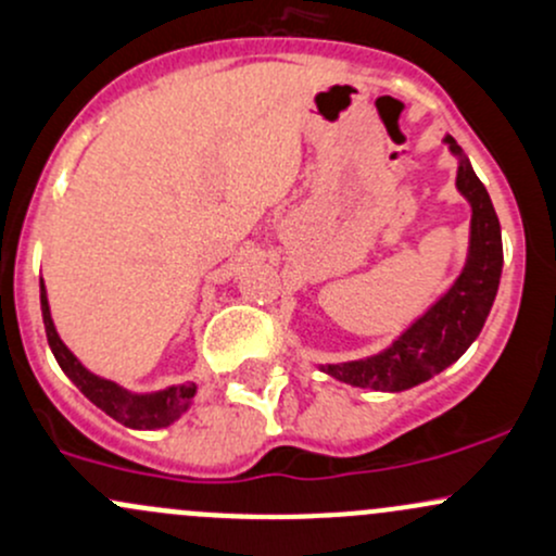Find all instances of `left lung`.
I'll use <instances>...</instances> for the list:
<instances>
[{
  "label": "left lung",
  "instance_id": "8db88e82",
  "mask_svg": "<svg viewBox=\"0 0 556 556\" xmlns=\"http://www.w3.org/2000/svg\"><path fill=\"white\" fill-rule=\"evenodd\" d=\"M445 143L458 156L455 186L471 204V237L464 271L453 288L381 354L323 365V372L338 381L376 391L413 389L453 365L482 332L504 268L501 224L488 189L471 170L464 149L455 143L453 136H445Z\"/></svg>",
  "mask_w": 556,
  "mask_h": 556
}]
</instances>
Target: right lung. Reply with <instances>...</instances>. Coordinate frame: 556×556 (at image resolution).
<instances>
[{"instance_id":"1","label":"right lung","mask_w":556,"mask_h":556,"mask_svg":"<svg viewBox=\"0 0 556 556\" xmlns=\"http://www.w3.org/2000/svg\"><path fill=\"white\" fill-rule=\"evenodd\" d=\"M39 301H42L47 343H50L58 365H61V370L66 372L68 378H72L81 394H85L92 405L101 407L106 416L130 426V429H165V426H170L173 420H178L186 410H189L191 400H194L197 394V383L191 381L180 386H167V389L151 391V394H132V391L122 389L119 383L106 381V378L87 370L77 356L68 352V346L61 341L55 325H52L45 282L39 285Z\"/></svg>"}]
</instances>
